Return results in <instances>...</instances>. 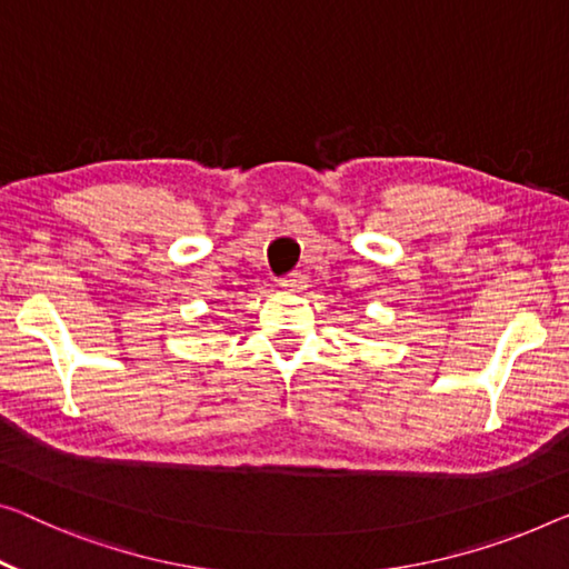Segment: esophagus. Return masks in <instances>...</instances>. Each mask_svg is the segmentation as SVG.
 <instances>
[{
	"mask_svg": "<svg viewBox=\"0 0 569 569\" xmlns=\"http://www.w3.org/2000/svg\"><path fill=\"white\" fill-rule=\"evenodd\" d=\"M281 286L286 291H301V288H307V276L303 273H288L281 278Z\"/></svg>",
	"mask_w": 569,
	"mask_h": 569,
	"instance_id": "obj_1",
	"label": "esophagus"
}]
</instances>
